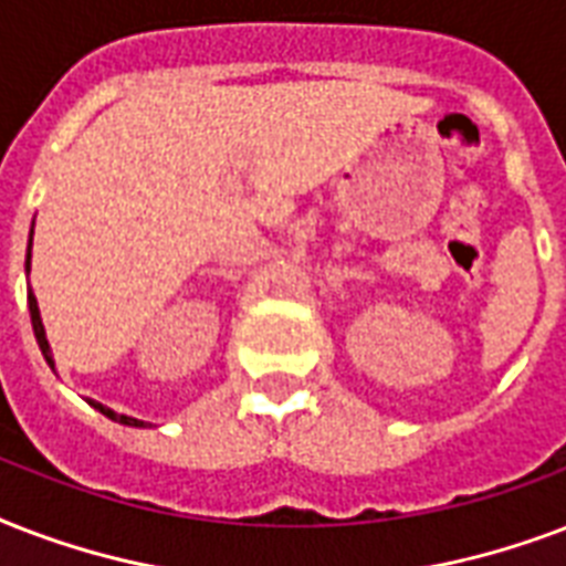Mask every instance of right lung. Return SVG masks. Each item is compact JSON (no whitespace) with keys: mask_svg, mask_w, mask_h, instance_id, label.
<instances>
[{"mask_svg":"<svg viewBox=\"0 0 566 566\" xmlns=\"http://www.w3.org/2000/svg\"><path fill=\"white\" fill-rule=\"evenodd\" d=\"M29 260H32V239H29V253H25V269H29ZM29 313H32V327H34V336H38V345H41L43 357H46V363L52 366V357H50V343H46V333H43V322H41V310H38V301H34L32 289H29ZM99 413H105L108 419H115V422L120 424H133V428H138V419H133V416H124V413H115V410H108V407L103 405H94Z\"/></svg>","mask_w":566,"mask_h":566,"instance_id":"1","label":"right lung"}]
</instances>
